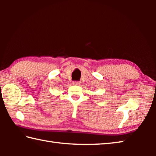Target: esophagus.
Returning <instances> with one entry per match:
<instances>
[{"label": "esophagus", "instance_id": "1", "mask_svg": "<svg viewBox=\"0 0 156 156\" xmlns=\"http://www.w3.org/2000/svg\"><path fill=\"white\" fill-rule=\"evenodd\" d=\"M73 84H74V85H80V82H78V81L73 82Z\"/></svg>", "mask_w": 156, "mask_h": 156}]
</instances>
